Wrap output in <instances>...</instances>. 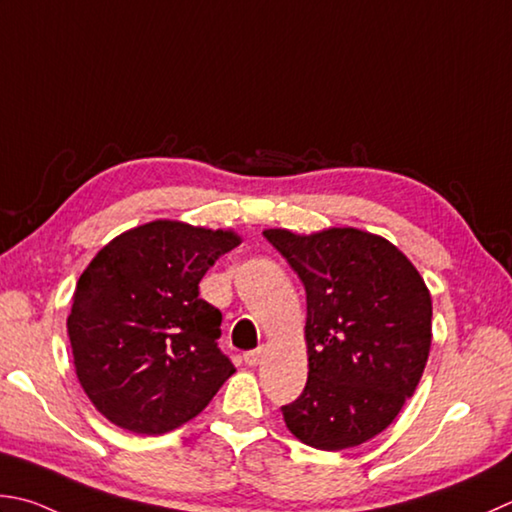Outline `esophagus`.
Listing matches in <instances>:
<instances>
[{
  "label": "esophagus",
  "mask_w": 512,
  "mask_h": 512,
  "mask_svg": "<svg viewBox=\"0 0 512 512\" xmlns=\"http://www.w3.org/2000/svg\"><path fill=\"white\" fill-rule=\"evenodd\" d=\"M263 354H265V347L260 345V347H256V350H249V352H245V363L247 365H258L260 361H263Z\"/></svg>",
  "instance_id": "obj_1"
}]
</instances>
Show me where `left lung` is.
Listing matches in <instances>:
<instances>
[{
  "label": "left lung",
  "mask_w": 512,
  "mask_h": 512,
  "mask_svg": "<svg viewBox=\"0 0 512 512\" xmlns=\"http://www.w3.org/2000/svg\"><path fill=\"white\" fill-rule=\"evenodd\" d=\"M307 294V383L283 406L296 439L318 450L361 446L412 397L432 341V298L408 256L354 227L310 236L265 229Z\"/></svg>",
  "instance_id": "1"
}]
</instances>
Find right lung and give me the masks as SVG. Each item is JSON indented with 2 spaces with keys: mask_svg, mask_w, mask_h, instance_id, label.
<instances>
[{
  "mask_svg": "<svg viewBox=\"0 0 512 512\" xmlns=\"http://www.w3.org/2000/svg\"><path fill=\"white\" fill-rule=\"evenodd\" d=\"M231 229L153 220L115 236L84 269L69 339L75 374L100 414L136 435H165L207 408L236 372L220 352L223 314L198 296Z\"/></svg>",
  "mask_w": 512,
  "mask_h": 512,
  "instance_id": "obj_1",
  "label": "right lung"
}]
</instances>
